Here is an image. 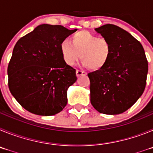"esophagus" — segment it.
Returning a JSON list of instances; mask_svg holds the SVG:
<instances>
[{
    "instance_id": "34e87169",
    "label": "esophagus",
    "mask_w": 153,
    "mask_h": 153,
    "mask_svg": "<svg viewBox=\"0 0 153 153\" xmlns=\"http://www.w3.org/2000/svg\"><path fill=\"white\" fill-rule=\"evenodd\" d=\"M76 74L77 76H79L81 75H86V73L84 72V71H83V70H76Z\"/></svg>"
}]
</instances>
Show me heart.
Wrapping results in <instances>:
<instances>
[{"label": "heart", "mask_w": 153, "mask_h": 153, "mask_svg": "<svg viewBox=\"0 0 153 153\" xmlns=\"http://www.w3.org/2000/svg\"><path fill=\"white\" fill-rule=\"evenodd\" d=\"M70 42L64 40L60 44V52L64 62L73 66L79 59L83 66L91 70H102L112 56V47L105 37H99L89 31L74 33Z\"/></svg>", "instance_id": "b5f03b06"}]
</instances>
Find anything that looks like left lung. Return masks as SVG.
<instances>
[{
    "mask_svg": "<svg viewBox=\"0 0 153 153\" xmlns=\"http://www.w3.org/2000/svg\"><path fill=\"white\" fill-rule=\"evenodd\" d=\"M95 30L109 40L113 53L102 70L88 74L90 102L100 113L120 114L144 92L148 61L140 42L125 30L105 24Z\"/></svg>",
    "mask_w": 153,
    "mask_h": 153,
    "instance_id": "left-lung-1",
    "label": "left lung"
}]
</instances>
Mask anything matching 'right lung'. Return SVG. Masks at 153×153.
Listing matches in <instances>:
<instances>
[{
    "label": "right lung",
    "mask_w": 153,
    "mask_h": 153,
    "mask_svg": "<svg viewBox=\"0 0 153 153\" xmlns=\"http://www.w3.org/2000/svg\"><path fill=\"white\" fill-rule=\"evenodd\" d=\"M76 30L42 24L16 43L7 67L8 86L27 111L53 116L67 105V90L77 78L75 69L63 60L60 47Z\"/></svg>",
    "instance_id": "add662e5"
}]
</instances>
